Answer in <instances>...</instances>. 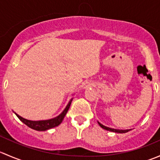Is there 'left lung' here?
Segmentation results:
<instances>
[{"label":"left lung","instance_id":"8db88e82","mask_svg":"<svg viewBox=\"0 0 160 160\" xmlns=\"http://www.w3.org/2000/svg\"><path fill=\"white\" fill-rule=\"evenodd\" d=\"M98 124H99L100 126L102 128H104V129L105 130H108V131H110V132H117V133H125V132H128V131H130L131 129H127V130H120V129H114V128H108V127H106L104 126V125H101L100 122H98Z\"/></svg>","mask_w":160,"mask_h":160}]
</instances>
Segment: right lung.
<instances>
[{
	"label": "right lung",
	"mask_w": 160,
	"mask_h": 160,
	"mask_svg": "<svg viewBox=\"0 0 160 160\" xmlns=\"http://www.w3.org/2000/svg\"><path fill=\"white\" fill-rule=\"evenodd\" d=\"M72 100L71 99L69 102V104H67V108L64 109V111L59 114V116H57L56 118L52 119H49V120H45V121H30L27 120V119L23 118L21 116H19L18 114H17L15 113V114L17 115V117L23 122L24 124L28 126L29 128H32V129H35L37 131H46L49 129V128H54V127L58 126L59 124H61V122L63 120L64 117H65L66 114L68 111L69 108H70V106L71 104V102H72Z\"/></svg>",
	"instance_id": "add662e5"
}]
</instances>
